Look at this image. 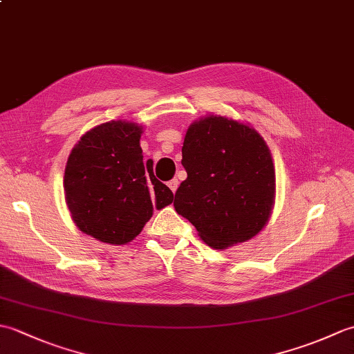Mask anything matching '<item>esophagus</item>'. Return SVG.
<instances>
[{"instance_id": "obj_1", "label": "esophagus", "mask_w": 354, "mask_h": 354, "mask_svg": "<svg viewBox=\"0 0 354 354\" xmlns=\"http://www.w3.org/2000/svg\"><path fill=\"white\" fill-rule=\"evenodd\" d=\"M167 185H169V189H170L173 193H176V190H178V185H179V181H178V179H171V181H169V183H167Z\"/></svg>"}]
</instances>
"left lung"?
I'll use <instances>...</instances> for the list:
<instances>
[{
	"label": "left lung",
	"instance_id": "8db88e82",
	"mask_svg": "<svg viewBox=\"0 0 354 354\" xmlns=\"http://www.w3.org/2000/svg\"><path fill=\"white\" fill-rule=\"evenodd\" d=\"M187 179L175 209L216 250L242 243L265 227L274 204L275 171L265 140L251 127L209 115L185 133Z\"/></svg>",
	"mask_w": 354,
	"mask_h": 354
}]
</instances>
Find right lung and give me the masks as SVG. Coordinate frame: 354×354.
<instances>
[{
	"label": "right lung",
	"mask_w": 354,
	"mask_h": 354,
	"mask_svg": "<svg viewBox=\"0 0 354 354\" xmlns=\"http://www.w3.org/2000/svg\"><path fill=\"white\" fill-rule=\"evenodd\" d=\"M141 127L109 122L86 132L66 161L64 189L74 223L104 243L137 237L153 208L171 204L173 193L145 164Z\"/></svg>",
	"instance_id": "right-lung-1"
}]
</instances>
